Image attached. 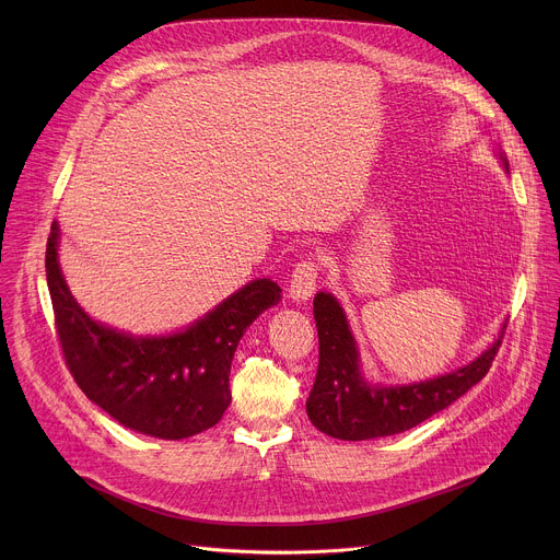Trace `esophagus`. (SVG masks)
Wrapping results in <instances>:
<instances>
[{
  "instance_id": "obj_1",
  "label": "esophagus",
  "mask_w": 560,
  "mask_h": 560,
  "mask_svg": "<svg viewBox=\"0 0 560 560\" xmlns=\"http://www.w3.org/2000/svg\"><path fill=\"white\" fill-rule=\"evenodd\" d=\"M316 281H318V266L312 259L296 264L290 277V296L294 301H307L316 290Z\"/></svg>"
}]
</instances>
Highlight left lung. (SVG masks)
<instances>
[{"label":"left lung","instance_id":"left-lung-1","mask_svg":"<svg viewBox=\"0 0 560 560\" xmlns=\"http://www.w3.org/2000/svg\"><path fill=\"white\" fill-rule=\"evenodd\" d=\"M501 159L510 173L508 159L503 154ZM314 322L318 368L305 410L316 430L341 441L392 436L445 410L488 374L505 335L503 326L483 354L443 376L410 385H378L365 381L348 316L330 292L314 296Z\"/></svg>","mask_w":560,"mask_h":560}]
</instances>
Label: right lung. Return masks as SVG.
I'll return each mask as SVG.
<instances>
[{
    "label": "right lung",
    "mask_w": 560,
    "mask_h": 560,
    "mask_svg": "<svg viewBox=\"0 0 560 560\" xmlns=\"http://www.w3.org/2000/svg\"><path fill=\"white\" fill-rule=\"evenodd\" d=\"M59 225L46 244V281L66 365L95 406L124 428L179 441L217 425L230 406L234 350L255 318L279 303L281 288L255 279L182 332L135 337L82 310L57 261Z\"/></svg>",
    "instance_id": "add662e5"
}]
</instances>
